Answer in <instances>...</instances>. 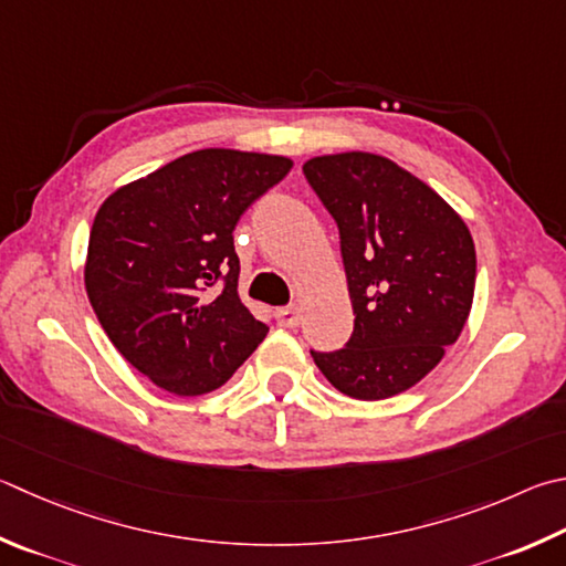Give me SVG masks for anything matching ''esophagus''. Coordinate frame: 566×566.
<instances>
[{
  "instance_id": "obj_1",
  "label": "esophagus",
  "mask_w": 566,
  "mask_h": 566,
  "mask_svg": "<svg viewBox=\"0 0 566 566\" xmlns=\"http://www.w3.org/2000/svg\"><path fill=\"white\" fill-rule=\"evenodd\" d=\"M274 318L282 328H294L300 326V310H294V306H282V310L274 312Z\"/></svg>"
}]
</instances>
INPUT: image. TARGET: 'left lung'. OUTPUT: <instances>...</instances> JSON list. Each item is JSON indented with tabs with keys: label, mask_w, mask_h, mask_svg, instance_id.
<instances>
[{
	"label": "left lung",
	"mask_w": 566,
	"mask_h": 566,
	"mask_svg": "<svg viewBox=\"0 0 566 566\" xmlns=\"http://www.w3.org/2000/svg\"><path fill=\"white\" fill-rule=\"evenodd\" d=\"M342 234L354 334L316 354L326 381L356 400L398 396L458 342L475 296V242L465 220L413 172L366 150L304 163Z\"/></svg>",
	"instance_id": "8db88e82"
}]
</instances>
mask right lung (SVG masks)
Listing matches in <instances>:
<instances>
[{
	"label": "right lung",
	"instance_id": "obj_1",
	"mask_svg": "<svg viewBox=\"0 0 566 566\" xmlns=\"http://www.w3.org/2000/svg\"><path fill=\"white\" fill-rule=\"evenodd\" d=\"M292 166L270 153L202 148L120 185L98 208L88 302L113 346L158 388L210 394L270 332L240 300L232 232Z\"/></svg>",
	"mask_w": 566,
	"mask_h": 566
}]
</instances>
